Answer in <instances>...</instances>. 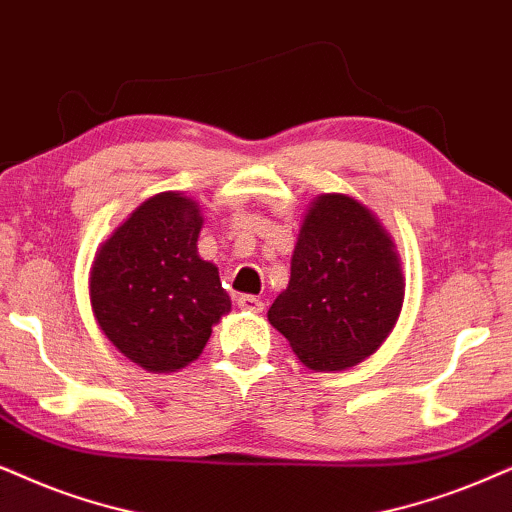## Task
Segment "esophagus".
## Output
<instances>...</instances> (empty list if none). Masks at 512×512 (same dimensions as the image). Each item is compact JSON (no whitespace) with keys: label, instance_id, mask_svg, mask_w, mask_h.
<instances>
[{"label":"esophagus","instance_id":"esophagus-1","mask_svg":"<svg viewBox=\"0 0 512 512\" xmlns=\"http://www.w3.org/2000/svg\"><path fill=\"white\" fill-rule=\"evenodd\" d=\"M238 307H241L243 312H252V314L264 312V302L255 295H241V297H238Z\"/></svg>","mask_w":512,"mask_h":512}]
</instances>
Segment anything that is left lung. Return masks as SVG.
<instances>
[{"label":"left lung","mask_w":512,"mask_h":512,"mask_svg":"<svg viewBox=\"0 0 512 512\" xmlns=\"http://www.w3.org/2000/svg\"><path fill=\"white\" fill-rule=\"evenodd\" d=\"M406 278L387 229L347 193L309 203L290 257V281L267 319L312 371H345L397 326Z\"/></svg>","instance_id":"left-lung-1"}]
</instances>
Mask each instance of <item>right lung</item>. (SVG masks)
<instances>
[{
    "label": "right lung",
    "instance_id": "right-lung-1",
    "mask_svg": "<svg viewBox=\"0 0 512 512\" xmlns=\"http://www.w3.org/2000/svg\"><path fill=\"white\" fill-rule=\"evenodd\" d=\"M203 212L179 191L155 193L96 250L89 269L94 319L113 347L151 373L203 354L231 312L219 269L198 255Z\"/></svg>",
    "mask_w": 512,
    "mask_h": 512
}]
</instances>
